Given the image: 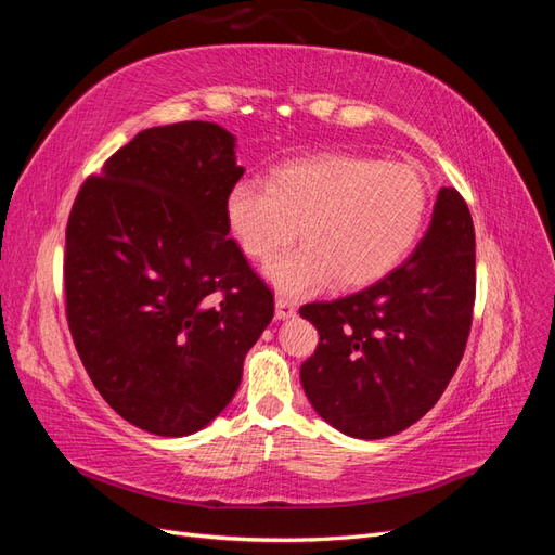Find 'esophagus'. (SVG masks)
Wrapping results in <instances>:
<instances>
[{"label":"esophagus","mask_w":555,"mask_h":555,"mask_svg":"<svg viewBox=\"0 0 555 555\" xmlns=\"http://www.w3.org/2000/svg\"><path fill=\"white\" fill-rule=\"evenodd\" d=\"M296 314V304L287 296L275 298V319H289Z\"/></svg>","instance_id":"esophagus-1"}]
</instances>
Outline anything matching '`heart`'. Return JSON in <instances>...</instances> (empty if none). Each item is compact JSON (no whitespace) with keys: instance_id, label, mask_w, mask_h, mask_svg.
<instances>
[{"instance_id":"1","label":"heart","mask_w":555,"mask_h":555,"mask_svg":"<svg viewBox=\"0 0 555 555\" xmlns=\"http://www.w3.org/2000/svg\"><path fill=\"white\" fill-rule=\"evenodd\" d=\"M430 204L426 176L410 162H379L351 153H326L282 164L268 188L251 180L227 196V227L249 259L266 268L284 294L304 296L371 284L396 268L414 247Z\"/></svg>"}]
</instances>
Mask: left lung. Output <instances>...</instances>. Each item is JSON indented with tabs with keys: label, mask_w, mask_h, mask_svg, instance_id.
<instances>
[{
	"label": "left lung",
	"mask_w": 555,
	"mask_h": 555,
	"mask_svg": "<svg viewBox=\"0 0 555 555\" xmlns=\"http://www.w3.org/2000/svg\"><path fill=\"white\" fill-rule=\"evenodd\" d=\"M475 282L473 217L456 190L442 188L405 263L357 294L300 308L319 331L300 365L314 412L359 440L418 422L463 359Z\"/></svg>",
	"instance_id": "1"
}]
</instances>
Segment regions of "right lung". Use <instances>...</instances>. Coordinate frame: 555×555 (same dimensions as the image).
I'll use <instances>...</instances> for the list:
<instances>
[{"label":"right lung","mask_w":555,"mask_h":555,"mask_svg":"<svg viewBox=\"0 0 555 555\" xmlns=\"http://www.w3.org/2000/svg\"><path fill=\"white\" fill-rule=\"evenodd\" d=\"M215 122L137 133L90 176L66 224V322L96 391L162 438L208 426L238 391L273 292L229 238L245 173Z\"/></svg>","instance_id":"obj_1"}]
</instances>
